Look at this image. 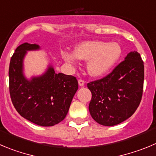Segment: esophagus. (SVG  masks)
<instances>
[{"mask_svg":"<svg viewBox=\"0 0 156 156\" xmlns=\"http://www.w3.org/2000/svg\"><path fill=\"white\" fill-rule=\"evenodd\" d=\"M78 81V85H79V86H84V85H85V81H84L83 80L79 79Z\"/></svg>","mask_w":156,"mask_h":156,"instance_id":"34e87169","label":"esophagus"}]
</instances>
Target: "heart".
<instances>
[{
  "mask_svg": "<svg viewBox=\"0 0 156 156\" xmlns=\"http://www.w3.org/2000/svg\"><path fill=\"white\" fill-rule=\"evenodd\" d=\"M122 54V49L117 43H106L94 40L87 41L77 46L74 54L64 52V60L72 66L76 65L77 58L88 60L87 69L89 75L99 77L105 75L117 62Z\"/></svg>",
  "mask_w": 156,
  "mask_h": 156,
  "instance_id": "1",
  "label": "heart"
}]
</instances>
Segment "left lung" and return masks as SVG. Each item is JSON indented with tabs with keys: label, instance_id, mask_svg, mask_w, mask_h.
<instances>
[{
	"label": "left lung",
	"instance_id": "8db88e82",
	"mask_svg": "<svg viewBox=\"0 0 156 156\" xmlns=\"http://www.w3.org/2000/svg\"><path fill=\"white\" fill-rule=\"evenodd\" d=\"M143 85L144 62L137 51L130 52L110 74L87 85L92 92V117L109 127L128 119L141 102Z\"/></svg>",
	"mask_w": 156,
	"mask_h": 156
}]
</instances>
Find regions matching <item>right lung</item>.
<instances>
[{"mask_svg":"<svg viewBox=\"0 0 156 156\" xmlns=\"http://www.w3.org/2000/svg\"><path fill=\"white\" fill-rule=\"evenodd\" d=\"M37 44L25 43L17 47L9 65V92L17 112L43 127L57 124L65 118L78 88L76 78L54 71L51 65L44 74L30 80L23 73L27 51L40 50Z\"/></svg>","mask_w":156,"mask_h":156,"instance_id":"1","label":"right lung"}]
</instances>
